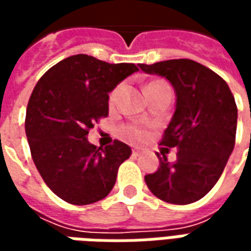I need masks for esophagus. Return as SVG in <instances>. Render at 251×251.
I'll list each match as a JSON object with an SVG mask.
<instances>
[{
	"label": "esophagus",
	"mask_w": 251,
	"mask_h": 251,
	"mask_svg": "<svg viewBox=\"0 0 251 251\" xmlns=\"http://www.w3.org/2000/svg\"><path fill=\"white\" fill-rule=\"evenodd\" d=\"M142 152H144V151H142V148H138V147L133 148V154H134V156H140Z\"/></svg>",
	"instance_id": "34e87169"
}]
</instances>
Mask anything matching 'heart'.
<instances>
[{
	"instance_id": "heart-1",
	"label": "heart",
	"mask_w": 251,
	"mask_h": 251,
	"mask_svg": "<svg viewBox=\"0 0 251 251\" xmlns=\"http://www.w3.org/2000/svg\"><path fill=\"white\" fill-rule=\"evenodd\" d=\"M158 82H161V80H154V82H151L149 84H154V83H158ZM148 84V86H149ZM118 90L120 88H115L114 91L111 93V95H110V102L113 103L115 100V98H117V94H118ZM126 134L129 137H131V138H136V140H138V138H142L144 137V130H142L141 127H137V126H127L126 127Z\"/></svg>"
}]
</instances>
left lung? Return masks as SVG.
Returning a JSON list of instances; mask_svg holds the SVG:
<instances>
[{"instance_id":"obj_1","label":"left lung","mask_w":251,"mask_h":251,"mask_svg":"<svg viewBox=\"0 0 251 251\" xmlns=\"http://www.w3.org/2000/svg\"><path fill=\"white\" fill-rule=\"evenodd\" d=\"M147 74L168 79L176 110L161 145L177 148L175 163L165 154L145 183L154 196L172 204H189L208 194L221 177L235 145L238 109L227 83L189 59L140 64Z\"/></svg>"}]
</instances>
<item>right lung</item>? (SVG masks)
Wrapping results in <instances>:
<instances>
[{"label":"right lung","mask_w":251,"mask_h":251,"mask_svg":"<svg viewBox=\"0 0 251 251\" xmlns=\"http://www.w3.org/2000/svg\"><path fill=\"white\" fill-rule=\"evenodd\" d=\"M136 71L133 63L110 64L79 53L51 67L33 88L25 117L30 154L44 183L67 203L106 198L130 157L124 142L103 149L90 144L87 134L109 114L110 91Z\"/></svg>","instance_id":"1"}]
</instances>
